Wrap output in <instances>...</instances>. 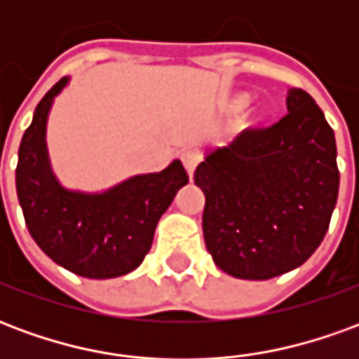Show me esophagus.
I'll return each mask as SVG.
<instances>
[{"mask_svg": "<svg viewBox=\"0 0 359 359\" xmlns=\"http://www.w3.org/2000/svg\"><path fill=\"white\" fill-rule=\"evenodd\" d=\"M200 161H202V151H200V149H187V151L182 154V163L187 167V171L190 177L194 175L196 167H198Z\"/></svg>", "mask_w": 359, "mask_h": 359, "instance_id": "34e87169", "label": "esophagus"}]
</instances>
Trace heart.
Segmentation results:
<instances>
[{"instance_id": "1", "label": "heart", "mask_w": 359, "mask_h": 359, "mask_svg": "<svg viewBox=\"0 0 359 359\" xmlns=\"http://www.w3.org/2000/svg\"><path fill=\"white\" fill-rule=\"evenodd\" d=\"M246 105H248V97H246V95H241V97L234 102V107H236V109H242V107H246Z\"/></svg>"}]
</instances>
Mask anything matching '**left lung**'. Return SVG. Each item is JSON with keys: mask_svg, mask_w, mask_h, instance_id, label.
<instances>
[{"mask_svg": "<svg viewBox=\"0 0 359 359\" xmlns=\"http://www.w3.org/2000/svg\"><path fill=\"white\" fill-rule=\"evenodd\" d=\"M267 128H246L194 172L203 241L219 269L265 280L300 267L323 242L339 198L334 133L302 88Z\"/></svg>", "mask_w": 359, "mask_h": 359, "instance_id": "obj_1", "label": "left lung"}]
</instances>
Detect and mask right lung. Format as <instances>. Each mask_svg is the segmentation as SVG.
<instances>
[{"mask_svg":"<svg viewBox=\"0 0 359 359\" xmlns=\"http://www.w3.org/2000/svg\"><path fill=\"white\" fill-rule=\"evenodd\" d=\"M69 76L36 105L20 140L17 196L28 233L48 257L74 275L113 278L134 271L151 248L157 221L188 182L179 159L167 169L134 175L103 192L61 187L46 146L51 103Z\"/></svg>","mask_w":359,"mask_h":359,"instance_id":"right-lung-1","label":"right lung"}]
</instances>
